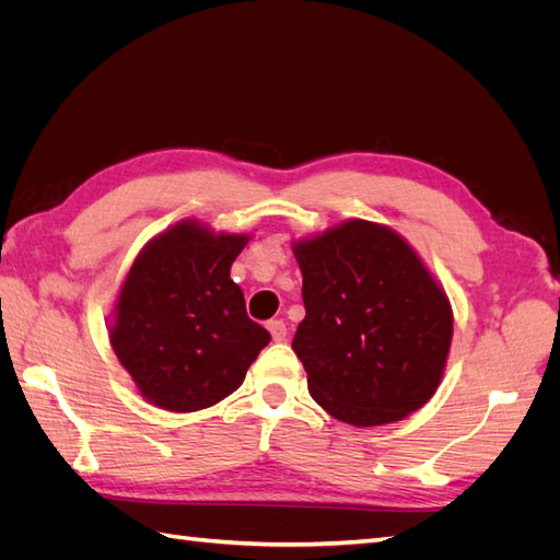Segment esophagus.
I'll list each match as a JSON object with an SVG mask.
<instances>
[{
    "mask_svg": "<svg viewBox=\"0 0 560 560\" xmlns=\"http://www.w3.org/2000/svg\"><path fill=\"white\" fill-rule=\"evenodd\" d=\"M268 331H270V336H273V341H284L287 338V325L282 319H270Z\"/></svg>",
    "mask_w": 560,
    "mask_h": 560,
    "instance_id": "34e87169",
    "label": "esophagus"
}]
</instances>
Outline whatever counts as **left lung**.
I'll return each instance as SVG.
<instances>
[{
    "mask_svg": "<svg viewBox=\"0 0 560 560\" xmlns=\"http://www.w3.org/2000/svg\"><path fill=\"white\" fill-rule=\"evenodd\" d=\"M306 317L292 348L311 397L358 428L418 411L442 381L453 313L395 231L352 219L296 243Z\"/></svg>",
    "mask_w": 560,
    "mask_h": 560,
    "instance_id": "1",
    "label": "left lung"
}]
</instances>
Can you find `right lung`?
Masks as SVG:
<instances>
[{
  "instance_id": "obj_1",
  "label": "right lung",
  "mask_w": 560,
  "mask_h": 560,
  "mask_svg": "<svg viewBox=\"0 0 560 560\" xmlns=\"http://www.w3.org/2000/svg\"><path fill=\"white\" fill-rule=\"evenodd\" d=\"M247 235L182 222L151 241L121 287L112 348L140 393L167 411L222 401L270 334L249 319L231 264Z\"/></svg>"
}]
</instances>
